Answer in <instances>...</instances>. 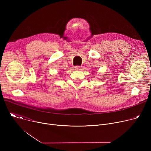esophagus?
I'll return each mask as SVG.
<instances>
[{
  "label": "esophagus",
  "instance_id": "1",
  "mask_svg": "<svg viewBox=\"0 0 151 151\" xmlns=\"http://www.w3.org/2000/svg\"><path fill=\"white\" fill-rule=\"evenodd\" d=\"M75 68L76 70H80V68H81V67H80V66H78V65H76V66L75 67Z\"/></svg>",
  "mask_w": 151,
  "mask_h": 151
}]
</instances>
